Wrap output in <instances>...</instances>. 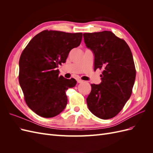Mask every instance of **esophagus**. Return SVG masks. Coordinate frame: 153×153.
<instances>
[{"label":"esophagus","instance_id":"34e87169","mask_svg":"<svg viewBox=\"0 0 153 153\" xmlns=\"http://www.w3.org/2000/svg\"><path fill=\"white\" fill-rule=\"evenodd\" d=\"M84 81L82 80H80V79H78L77 80V82L79 83V84H81V83H83Z\"/></svg>","mask_w":153,"mask_h":153}]
</instances>
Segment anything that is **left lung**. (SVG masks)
<instances>
[{
    "mask_svg": "<svg viewBox=\"0 0 153 153\" xmlns=\"http://www.w3.org/2000/svg\"><path fill=\"white\" fill-rule=\"evenodd\" d=\"M84 42L94 56V70L102 69L100 84H91L87 104L102 119L117 115L130 98L136 70L132 53L125 41L111 31L84 33Z\"/></svg>",
    "mask_w": 153,
    "mask_h": 153,
    "instance_id": "8db88e82",
    "label": "left lung"
}]
</instances>
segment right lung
<instances>
[{
    "instance_id": "right-lung-1",
    "label": "right lung",
    "mask_w": 153,
    "mask_h": 153,
    "mask_svg": "<svg viewBox=\"0 0 153 153\" xmlns=\"http://www.w3.org/2000/svg\"><path fill=\"white\" fill-rule=\"evenodd\" d=\"M82 33L43 30L32 38L19 61V83L29 107L41 117L62 112L67 105L66 91L75 87L74 78L59 76V64L80 45Z\"/></svg>"
}]
</instances>
